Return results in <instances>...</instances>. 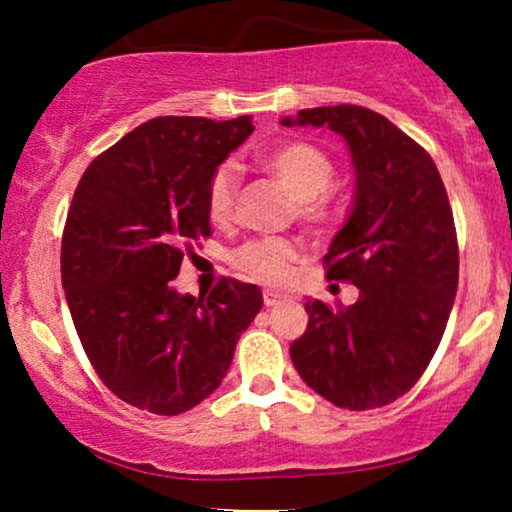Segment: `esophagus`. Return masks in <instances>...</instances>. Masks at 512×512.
Returning <instances> with one entry per match:
<instances>
[{"label": "esophagus", "mask_w": 512, "mask_h": 512, "mask_svg": "<svg viewBox=\"0 0 512 512\" xmlns=\"http://www.w3.org/2000/svg\"><path fill=\"white\" fill-rule=\"evenodd\" d=\"M262 301H264V305H267V308H272V305H276V303H281L284 301V296H281V293H276V291H264L262 293Z\"/></svg>", "instance_id": "1"}]
</instances>
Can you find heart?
Returning <instances> with one entry per match:
<instances>
[{
  "mask_svg": "<svg viewBox=\"0 0 512 512\" xmlns=\"http://www.w3.org/2000/svg\"><path fill=\"white\" fill-rule=\"evenodd\" d=\"M260 166L274 175L296 197V216L305 226L322 228L332 219L327 190L334 182V166L320 149L301 139L281 142L264 151ZM240 173L236 163H221L207 182V211L214 223H228L236 214ZM298 260V245L291 238H255L240 245L233 264L257 284L281 286Z\"/></svg>",
  "mask_w": 512,
  "mask_h": 512,
  "instance_id": "b5f03b06",
  "label": "heart"
}]
</instances>
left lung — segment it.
I'll use <instances>...</instances> for the list:
<instances>
[{"label":"left lung","mask_w":512,"mask_h":512,"mask_svg":"<svg viewBox=\"0 0 512 512\" xmlns=\"http://www.w3.org/2000/svg\"><path fill=\"white\" fill-rule=\"evenodd\" d=\"M284 125H325L349 144L354 211L322 264L327 279L361 291L349 308L305 303L308 330L291 361L337 407H385L424 375L455 303L460 250L448 192L424 146L375 110L327 105Z\"/></svg>","instance_id":"left-lung-1"}]
</instances>
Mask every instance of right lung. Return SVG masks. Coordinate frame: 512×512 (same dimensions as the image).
<instances>
[{"label": "right lung", "instance_id": "obj_1", "mask_svg": "<svg viewBox=\"0 0 512 512\" xmlns=\"http://www.w3.org/2000/svg\"><path fill=\"white\" fill-rule=\"evenodd\" d=\"M248 115L156 117L84 170L62 233V286L76 334L122 402L178 416L226 378L240 334L262 308L255 284L223 276L209 296L173 279L211 236L207 182L250 137Z\"/></svg>", "mask_w": 512, "mask_h": 512}]
</instances>
